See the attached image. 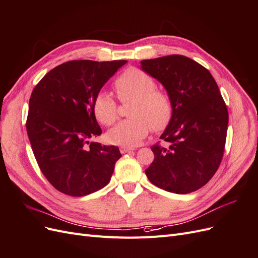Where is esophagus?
<instances>
[{
    "instance_id": "obj_1",
    "label": "esophagus",
    "mask_w": 258,
    "mask_h": 258,
    "mask_svg": "<svg viewBox=\"0 0 258 258\" xmlns=\"http://www.w3.org/2000/svg\"><path fill=\"white\" fill-rule=\"evenodd\" d=\"M134 150H135V148H132V147H128V146H120V148H119V151H120V153H121V154L128 153V152L134 151Z\"/></svg>"
}]
</instances>
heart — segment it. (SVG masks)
Masks as SVG:
<instances>
[{
    "instance_id": "obj_1",
    "label": "heart",
    "mask_w": 258,
    "mask_h": 258,
    "mask_svg": "<svg viewBox=\"0 0 258 258\" xmlns=\"http://www.w3.org/2000/svg\"><path fill=\"white\" fill-rule=\"evenodd\" d=\"M117 96L122 102L134 100L132 117L107 132L108 142L121 146H136L153 129L158 132L168 127L173 117L170 95L157 88L153 77L138 68H129L114 82ZM93 114L99 122L111 126L118 118V105L111 93L100 91L93 101Z\"/></svg>"
}]
</instances>
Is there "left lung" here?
Masks as SVG:
<instances>
[{
    "mask_svg": "<svg viewBox=\"0 0 258 258\" xmlns=\"http://www.w3.org/2000/svg\"><path fill=\"white\" fill-rule=\"evenodd\" d=\"M143 71L159 81L173 102V117L145 170L151 183L174 194L201 188L224 155L228 111L213 76L182 54L142 60Z\"/></svg>",
    "mask_w": 258,
    "mask_h": 258,
    "instance_id": "8db88e82",
    "label": "left lung"
}]
</instances>
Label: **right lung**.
Masks as SVG:
<instances>
[{"label": "right lung", "instance_id": "obj_1", "mask_svg": "<svg viewBox=\"0 0 258 258\" xmlns=\"http://www.w3.org/2000/svg\"><path fill=\"white\" fill-rule=\"evenodd\" d=\"M126 60H72L46 74L29 101L27 132L42 173L60 192L82 197L103 188L119 148L90 140L102 134L93 101Z\"/></svg>", "mask_w": 258, "mask_h": 258}]
</instances>
